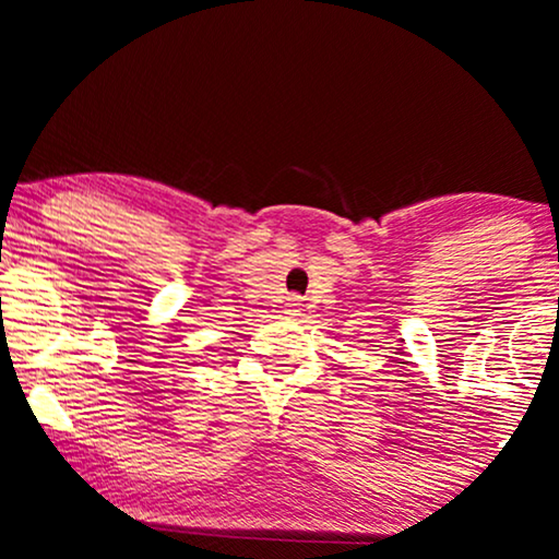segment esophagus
<instances>
[{
    "label": "esophagus",
    "mask_w": 559,
    "mask_h": 559,
    "mask_svg": "<svg viewBox=\"0 0 559 559\" xmlns=\"http://www.w3.org/2000/svg\"><path fill=\"white\" fill-rule=\"evenodd\" d=\"M300 297H287V302H285V316L287 318H297V316H300Z\"/></svg>",
    "instance_id": "obj_1"
}]
</instances>
